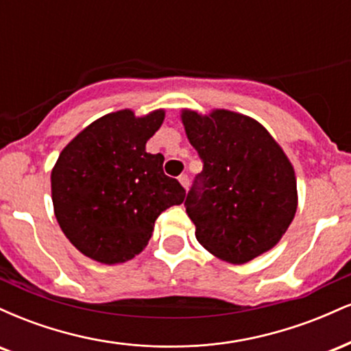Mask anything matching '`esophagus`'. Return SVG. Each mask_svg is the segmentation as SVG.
Listing matches in <instances>:
<instances>
[{
  "mask_svg": "<svg viewBox=\"0 0 351 351\" xmlns=\"http://www.w3.org/2000/svg\"><path fill=\"white\" fill-rule=\"evenodd\" d=\"M178 181H180L181 186H183L184 189H186V188L189 186V178H188V175H180V176H178Z\"/></svg>",
  "mask_w": 351,
  "mask_h": 351,
  "instance_id": "obj_1",
  "label": "esophagus"
}]
</instances>
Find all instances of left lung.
Instances as JSON below:
<instances>
[{"mask_svg":"<svg viewBox=\"0 0 351 351\" xmlns=\"http://www.w3.org/2000/svg\"><path fill=\"white\" fill-rule=\"evenodd\" d=\"M181 122L203 160L184 206L198 243L213 256L244 264L271 251L297 211L291 160L251 117L183 108Z\"/></svg>","mask_w":351,"mask_h":351,"instance_id":"obj_1","label":"left lung"}]
</instances>
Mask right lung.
Instances as JSON below:
<instances>
[{"label": "right lung", "mask_w": 351, "mask_h": 351, "mask_svg": "<svg viewBox=\"0 0 351 351\" xmlns=\"http://www.w3.org/2000/svg\"><path fill=\"white\" fill-rule=\"evenodd\" d=\"M165 110L136 117L112 112L87 125L60 152L51 171L54 215L71 244L102 264H122L147 247L155 221L186 196L163 173L162 153L147 142Z\"/></svg>", "instance_id": "obj_1"}]
</instances>
